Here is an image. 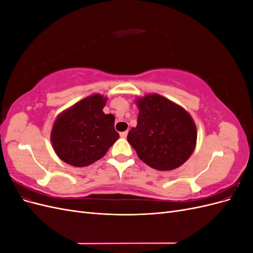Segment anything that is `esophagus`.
Segmentation results:
<instances>
[{
  "label": "esophagus",
  "mask_w": 253,
  "mask_h": 253,
  "mask_svg": "<svg viewBox=\"0 0 253 253\" xmlns=\"http://www.w3.org/2000/svg\"><path fill=\"white\" fill-rule=\"evenodd\" d=\"M126 136H127V131L121 132V133H120V137H121V138H126Z\"/></svg>",
  "instance_id": "obj_1"
}]
</instances>
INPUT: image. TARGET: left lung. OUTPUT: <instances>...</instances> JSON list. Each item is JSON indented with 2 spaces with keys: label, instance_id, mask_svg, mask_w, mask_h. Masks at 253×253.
I'll return each mask as SVG.
<instances>
[{
  "label": "left lung",
  "instance_id": "1",
  "mask_svg": "<svg viewBox=\"0 0 253 253\" xmlns=\"http://www.w3.org/2000/svg\"><path fill=\"white\" fill-rule=\"evenodd\" d=\"M137 126L127 141L143 163L153 169L170 171L186 163L196 144V126L190 115L165 97L152 94L137 100Z\"/></svg>",
  "mask_w": 253,
  "mask_h": 253
}]
</instances>
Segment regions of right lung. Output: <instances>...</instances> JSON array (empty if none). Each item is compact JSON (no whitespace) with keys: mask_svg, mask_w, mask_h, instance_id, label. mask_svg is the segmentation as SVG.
<instances>
[{"mask_svg":"<svg viewBox=\"0 0 253 253\" xmlns=\"http://www.w3.org/2000/svg\"><path fill=\"white\" fill-rule=\"evenodd\" d=\"M105 103L106 98L96 94L76 103L57 118L51 143L64 163L74 167L88 166L103 157L119 138L114 127V115L102 112Z\"/></svg>","mask_w":253,"mask_h":253,"instance_id":"obj_1","label":"right lung"}]
</instances>
